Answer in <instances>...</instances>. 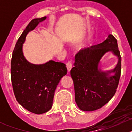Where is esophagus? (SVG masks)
Here are the masks:
<instances>
[{"mask_svg":"<svg viewBox=\"0 0 132 132\" xmlns=\"http://www.w3.org/2000/svg\"><path fill=\"white\" fill-rule=\"evenodd\" d=\"M73 64L71 62H68L67 64H66V68H67V70L68 72H70L71 71V68H72Z\"/></svg>","mask_w":132,"mask_h":132,"instance_id":"1","label":"esophagus"}]
</instances>
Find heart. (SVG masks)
I'll return each instance as SVG.
<instances>
[{
    "instance_id": "b5f03b06",
    "label": "heart",
    "mask_w": 132,
    "mask_h": 132,
    "mask_svg": "<svg viewBox=\"0 0 132 132\" xmlns=\"http://www.w3.org/2000/svg\"><path fill=\"white\" fill-rule=\"evenodd\" d=\"M93 42V38L92 36H88L84 40L80 42L77 45V49L78 50H84L89 48Z\"/></svg>"
}]
</instances>
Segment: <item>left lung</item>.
<instances>
[{
    "mask_svg": "<svg viewBox=\"0 0 132 132\" xmlns=\"http://www.w3.org/2000/svg\"><path fill=\"white\" fill-rule=\"evenodd\" d=\"M108 52L118 58L114 69H101V60ZM121 70V57L117 40L109 34L101 43L78 52L70 71L73 80L75 99L83 111H93L107 103L115 94Z\"/></svg>",
    "mask_w": 132,
    "mask_h": 132,
    "instance_id": "1",
    "label": "left lung"
}]
</instances>
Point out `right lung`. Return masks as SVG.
<instances>
[{
    "mask_svg": "<svg viewBox=\"0 0 132 132\" xmlns=\"http://www.w3.org/2000/svg\"><path fill=\"white\" fill-rule=\"evenodd\" d=\"M46 16L30 21L13 50L11 77L17 102L34 114H41L51 109L54 93L61 78L67 73L66 64L50 60L40 64L29 62L23 52V45L29 32L36 29Z\"/></svg>",
    "mask_w": 132,
    "mask_h": 132,
    "instance_id": "right-lung-1",
    "label": "right lung"
}]
</instances>
